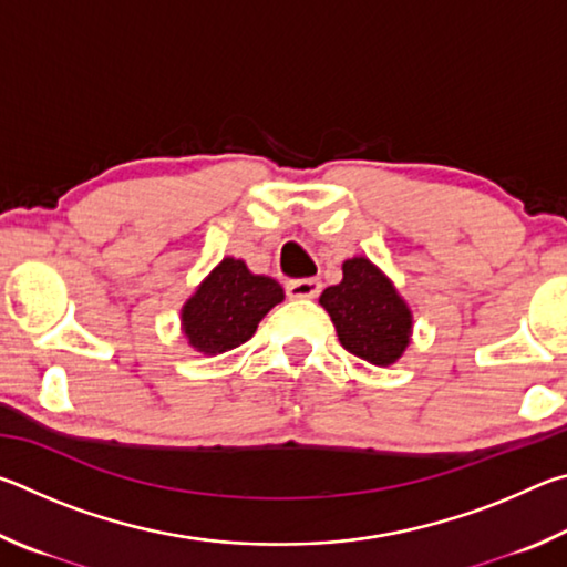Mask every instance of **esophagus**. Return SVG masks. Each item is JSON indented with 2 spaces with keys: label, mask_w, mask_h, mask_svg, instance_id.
<instances>
[{
  "label": "esophagus",
  "mask_w": 567,
  "mask_h": 567,
  "mask_svg": "<svg viewBox=\"0 0 567 567\" xmlns=\"http://www.w3.org/2000/svg\"><path fill=\"white\" fill-rule=\"evenodd\" d=\"M285 290L292 300H315L322 292V282L315 280V277H310V280H290L285 285Z\"/></svg>",
  "instance_id": "34e87169"
}]
</instances>
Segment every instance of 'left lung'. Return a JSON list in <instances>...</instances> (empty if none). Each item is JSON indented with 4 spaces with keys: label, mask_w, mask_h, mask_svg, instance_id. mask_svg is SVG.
I'll return each mask as SVG.
<instances>
[{
    "label": "left lung",
    "mask_w": 567,
    "mask_h": 567,
    "mask_svg": "<svg viewBox=\"0 0 567 567\" xmlns=\"http://www.w3.org/2000/svg\"><path fill=\"white\" fill-rule=\"evenodd\" d=\"M342 348L380 368L398 362L410 344L412 312L368 257L342 262V282L320 295Z\"/></svg>",
    "instance_id": "left-lung-1"
}]
</instances>
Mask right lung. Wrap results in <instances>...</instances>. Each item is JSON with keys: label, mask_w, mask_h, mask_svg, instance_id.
<instances>
[{"label": "right lung", "mask_w": 567, "mask_h": 567, "mask_svg": "<svg viewBox=\"0 0 567 567\" xmlns=\"http://www.w3.org/2000/svg\"><path fill=\"white\" fill-rule=\"evenodd\" d=\"M282 300L280 282L252 275L243 260L225 257L182 307V332L203 354L235 350Z\"/></svg>", "instance_id": "1"}]
</instances>
